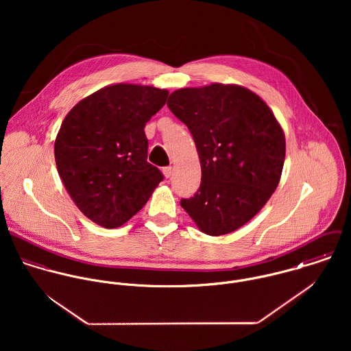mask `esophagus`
Masks as SVG:
<instances>
[{
	"instance_id": "1",
	"label": "esophagus",
	"mask_w": 351,
	"mask_h": 351,
	"mask_svg": "<svg viewBox=\"0 0 351 351\" xmlns=\"http://www.w3.org/2000/svg\"><path fill=\"white\" fill-rule=\"evenodd\" d=\"M163 176L166 177V178H170L171 176H173V167L171 166H167V167H163Z\"/></svg>"
}]
</instances>
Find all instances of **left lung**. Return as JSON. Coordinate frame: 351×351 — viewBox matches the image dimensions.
<instances>
[{
    "instance_id": "8db88e82",
    "label": "left lung",
    "mask_w": 351,
    "mask_h": 351,
    "mask_svg": "<svg viewBox=\"0 0 351 351\" xmlns=\"http://www.w3.org/2000/svg\"><path fill=\"white\" fill-rule=\"evenodd\" d=\"M167 106L188 125L200 158V189L181 206L206 235L241 228L281 178L285 135L274 113L250 89L224 84L178 89Z\"/></svg>"
}]
</instances>
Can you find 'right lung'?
I'll return each instance as SVG.
<instances>
[{
  "instance_id": "right-lung-1",
  "label": "right lung",
  "mask_w": 351,
  "mask_h": 351,
  "mask_svg": "<svg viewBox=\"0 0 351 351\" xmlns=\"http://www.w3.org/2000/svg\"><path fill=\"white\" fill-rule=\"evenodd\" d=\"M167 96L154 86L108 85L62 121L53 147L59 177L78 209L104 228L127 223L163 178L147 162L145 127Z\"/></svg>"
}]
</instances>
